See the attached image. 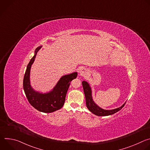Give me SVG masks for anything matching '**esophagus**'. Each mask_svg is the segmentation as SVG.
Returning <instances> with one entry per match:
<instances>
[{"label":"esophagus","instance_id":"1","mask_svg":"<svg viewBox=\"0 0 150 150\" xmlns=\"http://www.w3.org/2000/svg\"><path fill=\"white\" fill-rule=\"evenodd\" d=\"M88 73H89V70L87 68H82L79 71V74L82 76H87L88 74Z\"/></svg>","mask_w":150,"mask_h":150}]
</instances>
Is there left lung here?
<instances>
[{"label":"left lung","instance_id":"obj_1","mask_svg":"<svg viewBox=\"0 0 150 150\" xmlns=\"http://www.w3.org/2000/svg\"><path fill=\"white\" fill-rule=\"evenodd\" d=\"M82 87L83 89V92L85 96V99H86V105L88 110L92 112L93 114L99 116H109L113 115L118 111L120 110L125 104V103L121 106L120 108H119L117 109H115L113 110H104L101 109L100 108L96 105L92 98L91 96V90L89 84L86 81H82Z\"/></svg>","mask_w":150,"mask_h":150}]
</instances>
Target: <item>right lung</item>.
<instances>
[{
  "mask_svg": "<svg viewBox=\"0 0 150 150\" xmlns=\"http://www.w3.org/2000/svg\"><path fill=\"white\" fill-rule=\"evenodd\" d=\"M41 48L36 49L35 54L28 64L23 80V88L30 104L37 110L44 113H52L61 109L65 101V97L71 81L77 76V72L63 76L53 91L47 94L35 92L30 84V73L31 65L34 61L37 52Z\"/></svg>",
  "mask_w": 150,
  "mask_h": 150,
  "instance_id": "add662e5",
  "label": "right lung"
}]
</instances>
